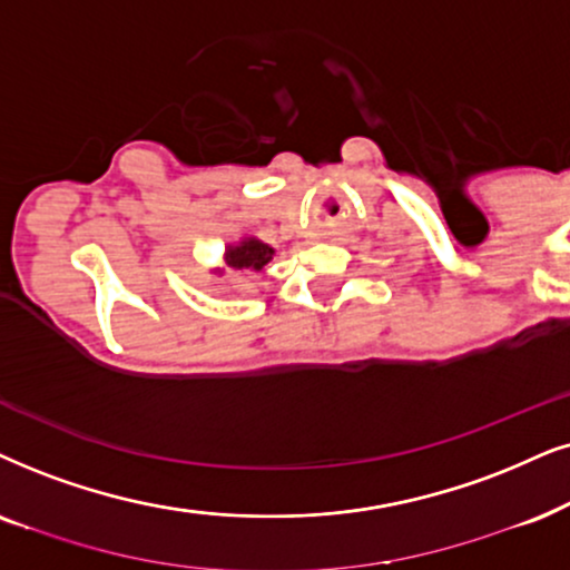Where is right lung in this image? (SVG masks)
Masks as SVG:
<instances>
[{"instance_id": "1", "label": "right lung", "mask_w": 570, "mask_h": 570, "mask_svg": "<svg viewBox=\"0 0 570 570\" xmlns=\"http://www.w3.org/2000/svg\"><path fill=\"white\" fill-rule=\"evenodd\" d=\"M273 255H276V249H273L271 244L261 242L257 236H242L239 242L226 244V249H223V263L218 268H213V273L215 276H223L226 268L263 273L265 265L273 261Z\"/></svg>"}]
</instances>
